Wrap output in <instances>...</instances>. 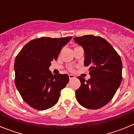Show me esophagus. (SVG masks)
<instances>
[{
  "instance_id": "esophagus-1",
  "label": "esophagus",
  "mask_w": 134,
  "mask_h": 134,
  "mask_svg": "<svg viewBox=\"0 0 134 134\" xmlns=\"http://www.w3.org/2000/svg\"><path fill=\"white\" fill-rule=\"evenodd\" d=\"M75 76L74 75H72V74H69V79L70 80H72V79H75Z\"/></svg>"
}]
</instances>
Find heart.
<instances>
[{"label":"heart","instance_id":"b5f03b06","mask_svg":"<svg viewBox=\"0 0 134 134\" xmlns=\"http://www.w3.org/2000/svg\"><path fill=\"white\" fill-rule=\"evenodd\" d=\"M69 70L71 71V72H73V71L74 70V68H72V67H70Z\"/></svg>","mask_w":134,"mask_h":134}]
</instances>
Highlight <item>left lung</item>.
Listing matches in <instances>:
<instances>
[{
    "label": "left lung",
    "instance_id": "8db88e82",
    "mask_svg": "<svg viewBox=\"0 0 134 134\" xmlns=\"http://www.w3.org/2000/svg\"><path fill=\"white\" fill-rule=\"evenodd\" d=\"M85 50V66H89L91 79L79 76L80 88L76 97L82 107L97 109L113 99L122 80V62L107 40L99 36L84 35L74 38Z\"/></svg>",
    "mask_w": 134,
    "mask_h": 134
}]
</instances>
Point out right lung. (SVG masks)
<instances>
[{
  "label": "right lung",
  "instance_id": "obj_1",
  "mask_svg": "<svg viewBox=\"0 0 134 134\" xmlns=\"http://www.w3.org/2000/svg\"><path fill=\"white\" fill-rule=\"evenodd\" d=\"M72 37L35 39L16 55L15 85L23 100L32 108L46 110L53 107L58 100L60 91L69 82L67 74L53 75L49 67Z\"/></svg>",
  "mask_w": 134,
  "mask_h": 134
}]
</instances>
